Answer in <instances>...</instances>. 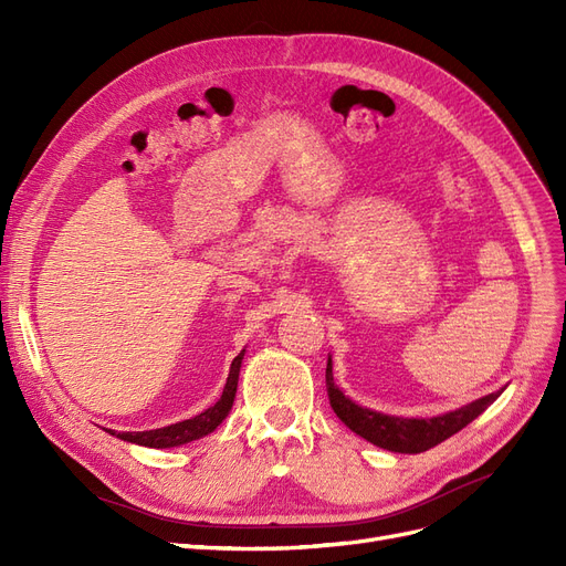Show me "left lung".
I'll use <instances>...</instances> for the list:
<instances>
[{
    "label": "left lung",
    "mask_w": 566,
    "mask_h": 566,
    "mask_svg": "<svg viewBox=\"0 0 566 566\" xmlns=\"http://www.w3.org/2000/svg\"><path fill=\"white\" fill-rule=\"evenodd\" d=\"M325 387H328L331 406L337 413V418L345 422L352 432L375 443V447L394 451V453H422L427 449L437 447V443H441L443 439L460 432L462 427L470 424L476 416H482L484 410L501 397V391H493L482 399H476L468 406L437 418H397V416L375 413V410L361 408L352 399H347L333 382L331 361H328V368H325Z\"/></svg>",
    "instance_id": "1"
}]
</instances>
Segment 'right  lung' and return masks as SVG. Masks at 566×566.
Masks as SVG:
<instances>
[{
	"label": "right lung",
	"mask_w": 566,
	"mask_h": 566,
	"mask_svg": "<svg viewBox=\"0 0 566 566\" xmlns=\"http://www.w3.org/2000/svg\"><path fill=\"white\" fill-rule=\"evenodd\" d=\"M243 354L241 352L231 364V373H229V380H227V387L224 391H221V399L210 406L208 410H202L200 416L196 418H188V420H181L177 424H167V427H160V430H148V432H119L115 437L125 439V441H132V443H139V447H150V449H172V447H181V443H188L193 439H200L205 434L214 432L217 427L221 424V420H224L229 416V410L233 406V399H235V387H238V373H241V361H243Z\"/></svg>",
	"instance_id": "right-lung-1"
}]
</instances>
